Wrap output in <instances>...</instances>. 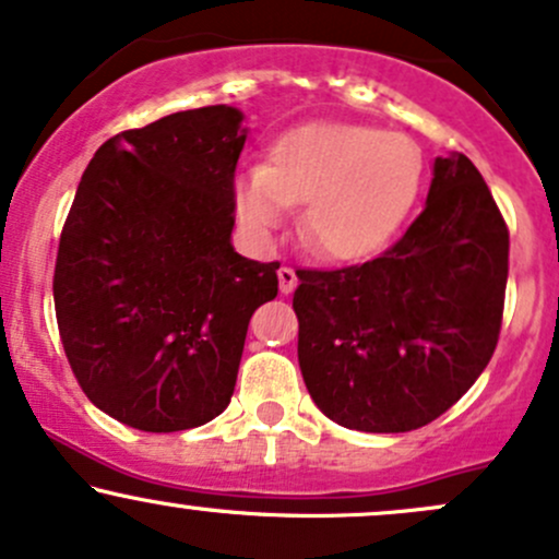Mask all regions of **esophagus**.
<instances>
[{"mask_svg": "<svg viewBox=\"0 0 559 559\" xmlns=\"http://www.w3.org/2000/svg\"><path fill=\"white\" fill-rule=\"evenodd\" d=\"M278 284H281V292H284V294H289V292L297 289V284H299L297 270H294L292 265L281 267V270H278Z\"/></svg>", "mask_w": 559, "mask_h": 559, "instance_id": "1", "label": "esophagus"}]
</instances>
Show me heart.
Wrapping results in <instances>:
<instances>
[{
  "label": "heart",
  "instance_id": "heart-1",
  "mask_svg": "<svg viewBox=\"0 0 559 559\" xmlns=\"http://www.w3.org/2000/svg\"><path fill=\"white\" fill-rule=\"evenodd\" d=\"M421 180L408 138L360 124H310L281 138L265 167L236 180V206L254 233L278 230L302 206V241L323 260L358 262L401 228Z\"/></svg>",
  "mask_w": 559,
  "mask_h": 559
}]
</instances>
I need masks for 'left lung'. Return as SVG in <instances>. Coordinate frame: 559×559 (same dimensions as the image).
<instances>
[{
    "label": "left lung",
    "mask_w": 559,
    "mask_h": 559,
    "mask_svg": "<svg viewBox=\"0 0 559 559\" xmlns=\"http://www.w3.org/2000/svg\"><path fill=\"white\" fill-rule=\"evenodd\" d=\"M299 369L316 406L360 432L445 414L499 345L509 228L467 156L435 158L427 206L364 265L297 270Z\"/></svg>",
    "instance_id": "1"
}]
</instances>
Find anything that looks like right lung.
I'll use <instances>...</instances> for the list:
<instances>
[{
  "mask_svg": "<svg viewBox=\"0 0 559 559\" xmlns=\"http://www.w3.org/2000/svg\"><path fill=\"white\" fill-rule=\"evenodd\" d=\"M241 110L206 106L106 140L76 188L55 260L60 342L84 395L143 432L228 408L251 312L281 262L230 247Z\"/></svg>",
  "mask_w": 559,
  "mask_h": 559,
  "instance_id": "1",
  "label": "right lung"
}]
</instances>
